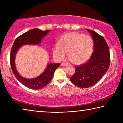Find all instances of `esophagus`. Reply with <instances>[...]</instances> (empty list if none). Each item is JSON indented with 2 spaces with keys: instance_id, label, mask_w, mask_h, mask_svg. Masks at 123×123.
Listing matches in <instances>:
<instances>
[{
  "instance_id": "1",
  "label": "esophagus",
  "mask_w": 123,
  "mask_h": 123,
  "mask_svg": "<svg viewBox=\"0 0 123 123\" xmlns=\"http://www.w3.org/2000/svg\"><path fill=\"white\" fill-rule=\"evenodd\" d=\"M66 65H67V64L65 63H62L60 64V66H62V67H65V66H66Z\"/></svg>"
}]
</instances>
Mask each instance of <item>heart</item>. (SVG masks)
I'll list each match as a JSON object with an SVG mask.
<instances>
[{
    "label": "heart",
    "instance_id": "b5f03b06",
    "mask_svg": "<svg viewBox=\"0 0 123 123\" xmlns=\"http://www.w3.org/2000/svg\"><path fill=\"white\" fill-rule=\"evenodd\" d=\"M93 49V42L87 35L77 32H68L60 37L57 44L52 50L55 59L62 60L67 53L72 63L76 65L86 62L91 57Z\"/></svg>",
    "mask_w": 123,
    "mask_h": 123
}]
</instances>
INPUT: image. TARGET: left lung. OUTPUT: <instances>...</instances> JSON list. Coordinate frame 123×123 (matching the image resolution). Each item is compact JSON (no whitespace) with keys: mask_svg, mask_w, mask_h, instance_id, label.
Here are the masks:
<instances>
[{"mask_svg":"<svg viewBox=\"0 0 123 123\" xmlns=\"http://www.w3.org/2000/svg\"><path fill=\"white\" fill-rule=\"evenodd\" d=\"M86 30L93 40V52L87 63L77 66L70 78L74 85L81 88L90 87L97 83L107 72L110 63L109 49L105 39L97 32Z\"/></svg>","mask_w":123,"mask_h":123,"instance_id":"obj_1","label":"left lung"}]
</instances>
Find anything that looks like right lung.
I'll use <instances>...</instances> for the list:
<instances>
[{
  "label": "right lung",
  "mask_w": 123,
  "mask_h": 123,
  "mask_svg": "<svg viewBox=\"0 0 123 123\" xmlns=\"http://www.w3.org/2000/svg\"><path fill=\"white\" fill-rule=\"evenodd\" d=\"M50 30L42 31L38 29H33L21 34L15 40L10 53V64L13 73L17 80L26 87L33 90H38L45 87L50 82L55 70L59 67L60 63H49L42 74L34 78L28 79L21 76L17 71L15 64V59L19 49L26 45H38L42 43L44 37L48 34Z\"/></svg>",
  "instance_id": "add662e5"
}]
</instances>
